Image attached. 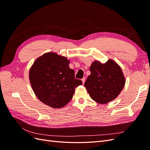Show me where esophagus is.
Returning <instances> with one entry per match:
<instances>
[{"label": "esophagus", "mask_w": 150, "mask_h": 150, "mask_svg": "<svg viewBox=\"0 0 150 150\" xmlns=\"http://www.w3.org/2000/svg\"><path fill=\"white\" fill-rule=\"evenodd\" d=\"M85 81H86V78H83V79H82L83 84H84V83H85Z\"/></svg>", "instance_id": "obj_1"}]
</instances>
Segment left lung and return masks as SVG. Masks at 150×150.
<instances>
[{
    "instance_id": "obj_1",
    "label": "left lung",
    "mask_w": 150,
    "mask_h": 150,
    "mask_svg": "<svg viewBox=\"0 0 150 150\" xmlns=\"http://www.w3.org/2000/svg\"><path fill=\"white\" fill-rule=\"evenodd\" d=\"M91 74L84 87L94 101L106 104L116 99L125 84V78L121 68L112 59L106 63L94 61L90 66Z\"/></svg>"
}]
</instances>
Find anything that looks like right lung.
Listing matches in <instances>:
<instances>
[{
  "mask_svg": "<svg viewBox=\"0 0 150 150\" xmlns=\"http://www.w3.org/2000/svg\"><path fill=\"white\" fill-rule=\"evenodd\" d=\"M66 57L49 52L36 59L29 70L30 83L39 100L52 108H61L69 103L75 88L82 81L74 78Z\"/></svg>",
  "mask_w": 150,
  "mask_h": 150,
  "instance_id": "obj_1",
  "label": "right lung"
}]
</instances>
